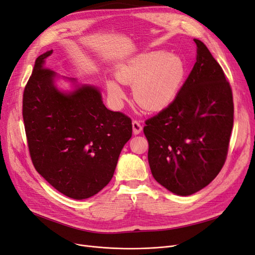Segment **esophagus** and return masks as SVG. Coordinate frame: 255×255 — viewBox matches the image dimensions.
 <instances>
[{
	"instance_id": "esophagus-1",
	"label": "esophagus",
	"mask_w": 255,
	"mask_h": 255,
	"mask_svg": "<svg viewBox=\"0 0 255 255\" xmlns=\"http://www.w3.org/2000/svg\"><path fill=\"white\" fill-rule=\"evenodd\" d=\"M143 129V126L140 125V123L136 120L132 121V130H133V133L134 134H138L140 133V131H142Z\"/></svg>"
}]
</instances>
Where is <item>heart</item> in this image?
<instances>
[{
	"mask_svg": "<svg viewBox=\"0 0 255 255\" xmlns=\"http://www.w3.org/2000/svg\"><path fill=\"white\" fill-rule=\"evenodd\" d=\"M186 75L184 60L176 54L154 50L138 54L120 66L117 79L132 85V96L139 107L147 111L165 109L175 99ZM109 96L121 104L125 92L117 81L107 82Z\"/></svg>",
	"mask_w": 255,
	"mask_h": 255,
	"instance_id": "obj_1",
	"label": "heart"
}]
</instances>
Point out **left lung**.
I'll return each instance as SVG.
<instances>
[{
  "label": "left lung",
  "instance_id": "obj_1",
  "mask_svg": "<svg viewBox=\"0 0 255 255\" xmlns=\"http://www.w3.org/2000/svg\"><path fill=\"white\" fill-rule=\"evenodd\" d=\"M196 62L173 102L144 127L155 181L178 195L209 185L222 170L233 127L229 82L206 45L194 39Z\"/></svg>",
  "mask_w": 255,
  "mask_h": 255
}]
</instances>
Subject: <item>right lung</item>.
Segmentation results:
<instances>
[{
  "label": "right lung",
  "instance_id": "add662e5",
  "mask_svg": "<svg viewBox=\"0 0 255 255\" xmlns=\"http://www.w3.org/2000/svg\"><path fill=\"white\" fill-rule=\"evenodd\" d=\"M51 54L35 60L24 89L28 148L35 170L53 188L74 200L88 199L111 181L132 124L124 113L107 109L96 87L61 92L56 73L44 64Z\"/></svg>",
  "mask_w": 255,
  "mask_h": 255
}]
</instances>
